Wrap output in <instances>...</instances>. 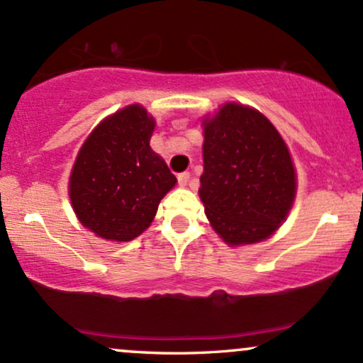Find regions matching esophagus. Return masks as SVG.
I'll return each mask as SVG.
<instances>
[{
  "label": "esophagus",
  "mask_w": 363,
  "mask_h": 363,
  "mask_svg": "<svg viewBox=\"0 0 363 363\" xmlns=\"http://www.w3.org/2000/svg\"><path fill=\"white\" fill-rule=\"evenodd\" d=\"M189 179H191V174L189 172H181L177 176V182H179V186H186L187 182H189Z\"/></svg>",
  "instance_id": "34e87169"
}]
</instances>
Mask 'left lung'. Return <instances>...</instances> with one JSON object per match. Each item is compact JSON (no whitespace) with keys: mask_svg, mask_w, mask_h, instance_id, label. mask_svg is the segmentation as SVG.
Returning <instances> with one entry per match:
<instances>
[{"mask_svg":"<svg viewBox=\"0 0 363 363\" xmlns=\"http://www.w3.org/2000/svg\"><path fill=\"white\" fill-rule=\"evenodd\" d=\"M199 198L227 244L273 234L295 198V169L280 133L261 112L225 104L205 121Z\"/></svg>","mask_w":363,"mask_h":363,"instance_id":"8db88e82","label":"left lung"}]
</instances>
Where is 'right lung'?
Masks as SVG:
<instances>
[{
	"label": "right lung",
	"mask_w": 363,
	"mask_h": 363,
	"mask_svg": "<svg viewBox=\"0 0 363 363\" xmlns=\"http://www.w3.org/2000/svg\"><path fill=\"white\" fill-rule=\"evenodd\" d=\"M155 121L141 106H128L104 119L78 153L69 199L80 222L107 240L138 237L177 182L150 148Z\"/></svg>",
	"instance_id": "obj_1"
}]
</instances>
